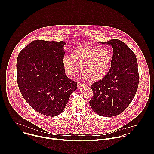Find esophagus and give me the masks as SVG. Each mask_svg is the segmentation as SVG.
I'll list each match as a JSON object with an SVG mask.
<instances>
[{
    "label": "esophagus",
    "mask_w": 154,
    "mask_h": 154,
    "mask_svg": "<svg viewBox=\"0 0 154 154\" xmlns=\"http://www.w3.org/2000/svg\"><path fill=\"white\" fill-rule=\"evenodd\" d=\"M77 85H78V87H79V88H81L82 86H83L85 85V84H84L83 83H82V82H78Z\"/></svg>",
    "instance_id": "34e87169"
}]
</instances>
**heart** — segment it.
<instances>
[{
  "instance_id": "1",
  "label": "heart",
  "mask_w": 154,
  "mask_h": 154,
  "mask_svg": "<svg viewBox=\"0 0 154 154\" xmlns=\"http://www.w3.org/2000/svg\"><path fill=\"white\" fill-rule=\"evenodd\" d=\"M63 63L69 78H74L82 68L86 77L96 82L108 74L112 64V55L105 48L85 45L75 48L71 52V57L64 56Z\"/></svg>"
}]
</instances>
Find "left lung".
<instances>
[{
    "instance_id": "left-lung-1",
    "label": "left lung",
    "mask_w": 154,
    "mask_h": 154,
    "mask_svg": "<svg viewBox=\"0 0 154 154\" xmlns=\"http://www.w3.org/2000/svg\"><path fill=\"white\" fill-rule=\"evenodd\" d=\"M101 43L113 49L111 68L91 85L93 97L90 104L97 115L111 117L124 112L135 97L139 83L138 63L134 52L122 41L114 39Z\"/></svg>"
}]
</instances>
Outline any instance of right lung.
Returning <instances> with one entry per match:
<instances>
[{"mask_svg": "<svg viewBox=\"0 0 154 154\" xmlns=\"http://www.w3.org/2000/svg\"><path fill=\"white\" fill-rule=\"evenodd\" d=\"M64 41L35 40L17 57V81L22 96L39 113L60 114L77 83L65 74Z\"/></svg>", "mask_w": 154, "mask_h": 154, "instance_id": "obj_1", "label": "right lung"}]
</instances>
